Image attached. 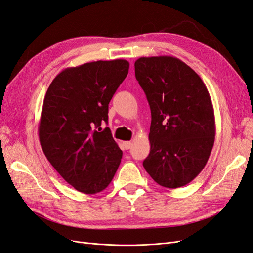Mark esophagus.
I'll return each instance as SVG.
<instances>
[{"mask_svg": "<svg viewBox=\"0 0 253 253\" xmlns=\"http://www.w3.org/2000/svg\"><path fill=\"white\" fill-rule=\"evenodd\" d=\"M124 146L126 149H131L133 146V142L132 141H124Z\"/></svg>", "mask_w": 253, "mask_h": 253, "instance_id": "obj_1", "label": "esophagus"}]
</instances>
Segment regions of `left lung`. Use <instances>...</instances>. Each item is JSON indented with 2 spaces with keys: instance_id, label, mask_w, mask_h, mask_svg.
<instances>
[{
  "instance_id": "left-lung-1",
  "label": "left lung",
  "mask_w": 253,
  "mask_h": 253,
  "mask_svg": "<svg viewBox=\"0 0 253 253\" xmlns=\"http://www.w3.org/2000/svg\"><path fill=\"white\" fill-rule=\"evenodd\" d=\"M135 77L151 110L150 153L142 165L161 186H185L206 166L215 141V116L207 86L173 56L140 57Z\"/></svg>"
}]
</instances>
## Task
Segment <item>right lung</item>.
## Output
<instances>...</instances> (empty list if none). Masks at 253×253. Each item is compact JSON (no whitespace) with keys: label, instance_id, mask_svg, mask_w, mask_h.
<instances>
[{"label":"right lung","instance_id":"add662e5","mask_svg":"<svg viewBox=\"0 0 253 253\" xmlns=\"http://www.w3.org/2000/svg\"><path fill=\"white\" fill-rule=\"evenodd\" d=\"M126 59L98 60L66 68L44 95L38 134L54 169L81 193L105 189L120 165L122 151L111 129L108 104L128 73Z\"/></svg>","mask_w":253,"mask_h":253}]
</instances>
